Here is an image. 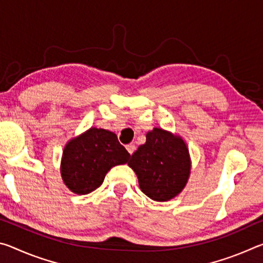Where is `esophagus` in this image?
Returning <instances> with one entry per match:
<instances>
[{"label": "esophagus", "instance_id": "1", "mask_svg": "<svg viewBox=\"0 0 263 263\" xmlns=\"http://www.w3.org/2000/svg\"><path fill=\"white\" fill-rule=\"evenodd\" d=\"M126 149H127V152L132 155L133 152L136 151V145L135 144H128V145H126Z\"/></svg>", "mask_w": 263, "mask_h": 263}]
</instances>
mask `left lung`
<instances>
[{
	"mask_svg": "<svg viewBox=\"0 0 263 263\" xmlns=\"http://www.w3.org/2000/svg\"><path fill=\"white\" fill-rule=\"evenodd\" d=\"M138 176L142 193L151 199L166 202L179 195L188 182L191 161L184 140L162 128L146 135L128 161Z\"/></svg>",
	"mask_w": 263,
	"mask_h": 263,
	"instance_id": "1",
	"label": "left lung"
}]
</instances>
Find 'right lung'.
Wrapping results in <instances>:
<instances>
[{
    "label": "right lung",
    "mask_w": 263,
    "mask_h": 263,
    "mask_svg": "<svg viewBox=\"0 0 263 263\" xmlns=\"http://www.w3.org/2000/svg\"><path fill=\"white\" fill-rule=\"evenodd\" d=\"M130 157L114 132L90 127L65 146L61 177L70 191L87 195L103 183L111 168L126 163Z\"/></svg>",
    "instance_id": "add662e5"
}]
</instances>
